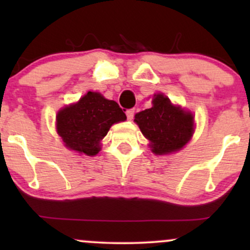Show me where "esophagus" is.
Returning <instances> with one entry per match:
<instances>
[{
	"instance_id": "1",
	"label": "esophagus",
	"mask_w": 250,
	"mask_h": 250,
	"mask_svg": "<svg viewBox=\"0 0 250 250\" xmlns=\"http://www.w3.org/2000/svg\"><path fill=\"white\" fill-rule=\"evenodd\" d=\"M125 114H127V119L128 120H133L134 115H135V110H134V109H128V110L125 111Z\"/></svg>"
}]
</instances>
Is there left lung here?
Listing matches in <instances>:
<instances>
[{
    "mask_svg": "<svg viewBox=\"0 0 250 250\" xmlns=\"http://www.w3.org/2000/svg\"><path fill=\"white\" fill-rule=\"evenodd\" d=\"M134 121L151 142L153 153L157 155L180 150L194 131L193 114L175 107L162 94L155 95L153 107L136 114Z\"/></svg>",
    "mask_w": 250,
    "mask_h": 250,
    "instance_id": "1",
    "label": "left lung"
}]
</instances>
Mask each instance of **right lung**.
Returning <instances> with one entry per match:
<instances>
[{
    "mask_svg": "<svg viewBox=\"0 0 250 250\" xmlns=\"http://www.w3.org/2000/svg\"><path fill=\"white\" fill-rule=\"evenodd\" d=\"M125 110L101 94L88 91L75 104L63 108L56 117L57 133L65 147L88 156L100 151V141L116 122L127 120Z\"/></svg>",
    "mask_w": 250,
    "mask_h": 250,
    "instance_id": "obj_1",
    "label": "right lung"
}]
</instances>
